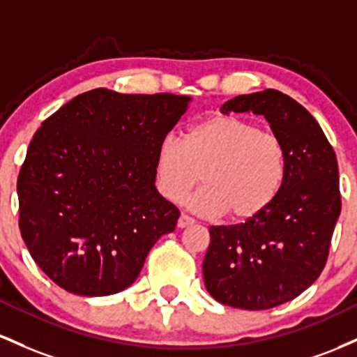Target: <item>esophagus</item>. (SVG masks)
I'll return each instance as SVG.
<instances>
[{"mask_svg": "<svg viewBox=\"0 0 357 357\" xmlns=\"http://www.w3.org/2000/svg\"><path fill=\"white\" fill-rule=\"evenodd\" d=\"M192 224H194V219H190L189 215L182 214L177 221V227L178 229H183V227H189V226H192Z\"/></svg>", "mask_w": 357, "mask_h": 357, "instance_id": "34e87169", "label": "esophagus"}]
</instances>
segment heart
Masks as SVG:
<instances>
[{
    "label": "heart",
    "mask_w": 357,
    "mask_h": 357,
    "mask_svg": "<svg viewBox=\"0 0 357 357\" xmlns=\"http://www.w3.org/2000/svg\"><path fill=\"white\" fill-rule=\"evenodd\" d=\"M200 175L204 189L189 202L195 214L251 221L270 209L283 189L285 148L250 119L212 116L190 126L183 142L163 138L155 151L157 189L168 202H182Z\"/></svg>",
    "instance_id": "obj_1"
}]
</instances>
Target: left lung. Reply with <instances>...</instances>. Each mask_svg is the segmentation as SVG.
Here are the masks:
<instances>
[{
  "mask_svg": "<svg viewBox=\"0 0 357 357\" xmlns=\"http://www.w3.org/2000/svg\"><path fill=\"white\" fill-rule=\"evenodd\" d=\"M231 111L270 123L285 148L287 178L261 215L211 227L204 283L224 305L266 310L298 297L326 266L340 214L337 158L314 116L283 92L236 96L221 106Z\"/></svg>",
  "mask_w": 357,
  "mask_h": 357,
  "instance_id": "8db88e82",
  "label": "left lung"
}]
</instances>
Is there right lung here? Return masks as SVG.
<instances>
[{
	"label": "right lung",
	"mask_w": 357,
	"mask_h": 357,
	"mask_svg": "<svg viewBox=\"0 0 357 357\" xmlns=\"http://www.w3.org/2000/svg\"><path fill=\"white\" fill-rule=\"evenodd\" d=\"M190 96H77L42 123L18 177L20 231L52 282L82 297L125 290L180 212L155 185V151Z\"/></svg>",
	"instance_id": "right-lung-1"
}]
</instances>
